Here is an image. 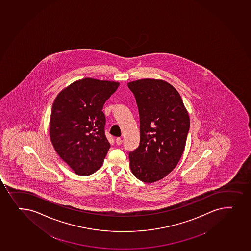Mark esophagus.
<instances>
[{"label":"esophagus","instance_id":"esophagus-1","mask_svg":"<svg viewBox=\"0 0 251 251\" xmlns=\"http://www.w3.org/2000/svg\"><path fill=\"white\" fill-rule=\"evenodd\" d=\"M116 143L118 145H121L122 143H123V140L120 138H117Z\"/></svg>","mask_w":251,"mask_h":251}]
</instances>
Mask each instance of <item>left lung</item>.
Segmentation results:
<instances>
[{
    "label": "left lung",
    "mask_w": 251,
    "mask_h": 251,
    "mask_svg": "<svg viewBox=\"0 0 251 251\" xmlns=\"http://www.w3.org/2000/svg\"><path fill=\"white\" fill-rule=\"evenodd\" d=\"M127 86L140 118V143L129 152L130 168L138 180L152 183L181 159L190 128L188 113L179 93L166 81L143 78Z\"/></svg>",
    "instance_id": "obj_1"
}]
</instances>
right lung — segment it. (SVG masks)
Listing matches in <instances>:
<instances>
[{"label": "right lung", "mask_w": 251, "mask_h": 251, "mask_svg": "<svg viewBox=\"0 0 251 251\" xmlns=\"http://www.w3.org/2000/svg\"><path fill=\"white\" fill-rule=\"evenodd\" d=\"M119 83L85 78L57 95L52 105L50 137L59 156L72 170L89 176L102 166L110 148L102 107Z\"/></svg>", "instance_id": "obj_1"}]
</instances>
